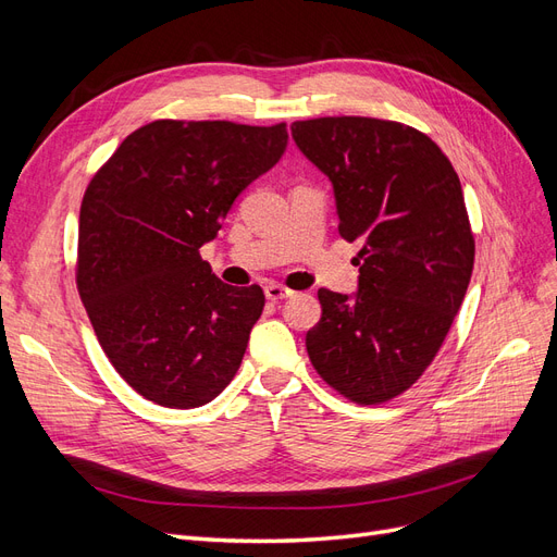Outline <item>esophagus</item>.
Masks as SVG:
<instances>
[{"label": "esophagus", "mask_w": 557, "mask_h": 557, "mask_svg": "<svg viewBox=\"0 0 557 557\" xmlns=\"http://www.w3.org/2000/svg\"><path fill=\"white\" fill-rule=\"evenodd\" d=\"M264 295L269 301H281V299L293 297L295 293L290 288H285V285H281V283H269V285H264Z\"/></svg>", "instance_id": "esophagus-1"}]
</instances>
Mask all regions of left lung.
<instances>
[{
	"label": "left lung",
	"instance_id": "left-lung-1",
	"mask_svg": "<svg viewBox=\"0 0 557 557\" xmlns=\"http://www.w3.org/2000/svg\"><path fill=\"white\" fill-rule=\"evenodd\" d=\"M290 129L332 183L339 234L362 242L358 293L318 290L311 364L352 401H387L430 367L467 293L474 237L460 178L409 125L342 115Z\"/></svg>",
	"mask_w": 557,
	"mask_h": 557
}]
</instances>
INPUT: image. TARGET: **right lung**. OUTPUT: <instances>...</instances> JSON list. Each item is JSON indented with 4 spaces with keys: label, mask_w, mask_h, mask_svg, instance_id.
<instances>
[{
    "label": "right lung",
    "mask_w": 557,
    "mask_h": 557,
    "mask_svg": "<svg viewBox=\"0 0 557 557\" xmlns=\"http://www.w3.org/2000/svg\"><path fill=\"white\" fill-rule=\"evenodd\" d=\"M285 148V123L156 121L117 146L83 195V307L115 372L160 407H201L237 374L264 293L223 283L199 248Z\"/></svg>",
    "instance_id": "obj_1"
}]
</instances>
